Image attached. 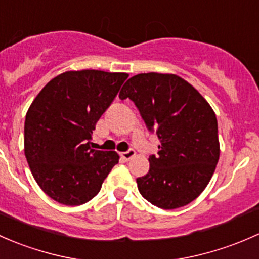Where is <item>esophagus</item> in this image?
<instances>
[{
    "label": "esophagus",
    "instance_id": "obj_1",
    "mask_svg": "<svg viewBox=\"0 0 259 259\" xmlns=\"http://www.w3.org/2000/svg\"><path fill=\"white\" fill-rule=\"evenodd\" d=\"M121 156L123 157L124 159H127V161H128V159H131V158H132V157H135V156H136V151H135V149H133V148H130L128 151L122 152Z\"/></svg>",
    "mask_w": 259,
    "mask_h": 259
}]
</instances>
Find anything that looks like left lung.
<instances>
[{
    "instance_id": "left-lung-1",
    "label": "left lung",
    "mask_w": 259,
    "mask_h": 259,
    "mask_svg": "<svg viewBox=\"0 0 259 259\" xmlns=\"http://www.w3.org/2000/svg\"><path fill=\"white\" fill-rule=\"evenodd\" d=\"M119 98L135 103L161 142L157 156H149L148 173L137 178L140 193L163 209L191 203L207 187L220 158L212 107L187 81L156 72L131 77Z\"/></svg>"
}]
</instances>
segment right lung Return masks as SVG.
<instances>
[{
  "label": "right lung",
  "instance_id": "obj_1",
  "mask_svg": "<svg viewBox=\"0 0 259 259\" xmlns=\"http://www.w3.org/2000/svg\"><path fill=\"white\" fill-rule=\"evenodd\" d=\"M127 77L97 70L65 72L51 79L28 108L26 158L42 191L58 203L91 201L118 163L116 152L91 148L90 140Z\"/></svg>",
  "mask_w": 259,
  "mask_h": 259
}]
</instances>
